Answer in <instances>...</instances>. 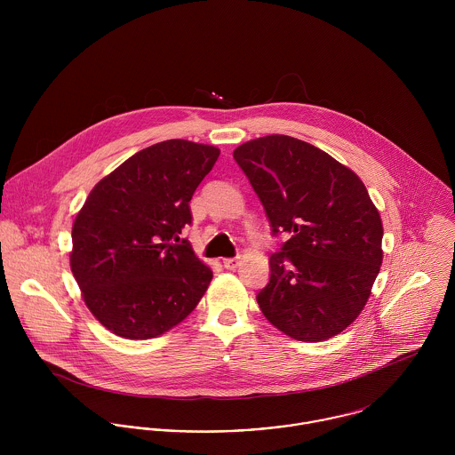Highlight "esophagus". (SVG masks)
<instances>
[{"label": "esophagus", "mask_w": 455, "mask_h": 455, "mask_svg": "<svg viewBox=\"0 0 455 455\" xmlns=\"http://www.w3.org/2000/svg\"><path fill=\"white\" fill-rule=\"evenodd\" d=\"M222 262H224V267H228V269H235V267H238L242 264L240 258H228V259H224Z\"/></svg>", "instance_id": "obj_1"}]
</instances>
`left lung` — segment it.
<instances>
[{"instance_id": "left-lung-1", "label": "left lung", "mask_w": 455, "mask_h": 455, "mask_svg": "<svg viewBox=\"0 0 455 455\" xmlns=\"http://www.w3.org/2000/svg\"><path fill=\"white\" fill-rule=\"evenodd\" d=\"M233 157L273 235L289 236L269 258L260 312L299 341L339 334L363 312L384 259L382 219L363 180L315 145L285 134L251 140Z\"/></svg>"}]
</instances>
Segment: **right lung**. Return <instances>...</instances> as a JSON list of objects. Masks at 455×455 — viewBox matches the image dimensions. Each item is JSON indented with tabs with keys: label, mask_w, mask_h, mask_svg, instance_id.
Wrapping results in <instances>:
<instances>
[{
	"label": "right lung",
	"mask_w": 455,
	"mask_h": 455,
	"mask_svg": "<svg viewBox=\"0 0 455 455\" xmlns=\"http://www.w3.org/2000/svg\"><path fill=\"white\" fill-rule=\"evenodd\" d=\"M219 154L189 140L150 145L101 179L76 213L69 267L87 308L114 334H164L206 292L212 267L180 235Z\"/></svg>",
	"instance_id": "obj_1"
}]
</instances>
